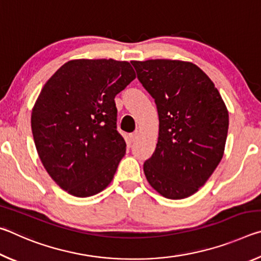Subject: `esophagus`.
I'll return each instance as SVG.
<instances>
[{
  "mask_svg": "<svg viewBox=\"0 0 261 261\" xmlns=\"http://www.w3.org/2000/svg\"><path fill=\"white\" fill-rule=\"evenodd\" d=\"M129 137H130V140L132 141V143H135V141L139 138V131L132 132V134L129 135Z\"/></svg>",
  "mask_w": 261,
  "mask_h": 261,
  "instance_id": "obj_1",
  "label": "esophagus"
}]
</instances>
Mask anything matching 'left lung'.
I'll return each instance as SVG.
<instances>
[{
	"instance_id": "8db88e82",
	"label": "left lung",
	"mask_w": 261,
	"mask_h": 261,
	"mask_svg": "<svg viewBox=\"0 0 261 261\" xmlns=\"http://www.w3.org/2000/svg\"><path fill=\"white\" fill-rule=\"evenodd\" d=\"M137 78L155 101L159 138L144 163L151 187L183 199L206 183L223 156L229 115L218 88L190 62L132 61Z\"/></svg>"
}]
</instances>
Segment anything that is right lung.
<instances>
[{
    "mask_svg": "<svg viewBox=\"0 0 261 261\" xmlns=\"http://www.w3.org/2000/svg\"><path fill=\"white\" fill-rule=\"evenodd\" d=\"M136 78L129 62L72 60L42 87L31 126L43 167L64 191L91 197L112 182L126 144L115 96Z\"/></svg>",
    "mask_w": 261,
    "mask_h": 261,
    "instance_id": "obj_1",
    "label": "right lung"
}]
</instances>
